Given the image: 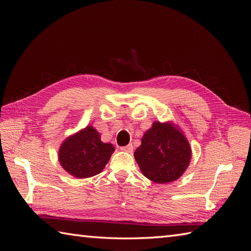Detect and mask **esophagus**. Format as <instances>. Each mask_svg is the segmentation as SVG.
Here are the masks:
<instances>
[{"label":"esophagus","instance_id":"34e87169","mask_svg":"<svg viewBox=\"0 0 251 251\" xmlns=\"http://www.w3.org/2000/svg\"><path fill=\"white\" fill-rule=\"evenodd\" d=\"M133 144H127V146H126V147H123V148H120V150L121 151H126V153H132L133 151Z\"/></svg>","mask_w":251,"mask_h":251}]
</instances>
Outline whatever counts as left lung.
I'll use <instances>...</instances> for the list:
<instances>
[{
  "mask_svg": "<svg viewBox=\"0 0 251 251\" xmlns=\"http://www.w3.org/2000/svg\"><path fill=\"white\" fill-rule=\"evenodd\" d=\"M142 174L155 183L163 184L179 179L192 158V149L178 126L173 123L155 121L135 151Z\"/></svg>",
  "mask_w": 251,
  "mask_h": 251,
  "instance_id": "1",
  "label": "left lung"
}]
</instances>
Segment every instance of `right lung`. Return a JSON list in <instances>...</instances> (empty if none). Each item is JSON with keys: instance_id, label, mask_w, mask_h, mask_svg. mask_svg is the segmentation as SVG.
Segmentation results:
<instances>
[{"instance_id": "right-lung-1", "label": "right lung", "mask_w": 251, "mask_h": 251, "mask_svg": "<svg viewBox=\"0 0 251 251\" xmlns=\"http://www.w3.org/2000/svg\"><path fill=\"white\" fill-rule=\"evenodd\" d=\"M115 148L104 143L92 126L69 136L58 151V160L71 176L82 179L100 174L110 160Z\"/></svg>"}]
</instances>
